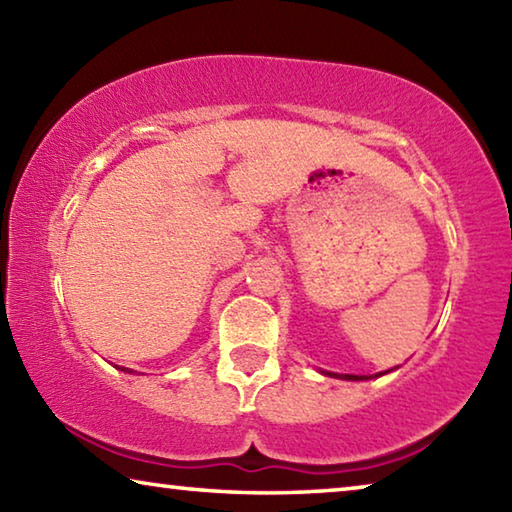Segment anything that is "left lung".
Segmentation results:
<instances>
[{
	"label": "left lung",
	"mask_w": 512,
	"mask_h": 512,
	"mask_svg": "<svg viewBox=\"0 0 512 512\" xmlns=\"http://www.w3.org/2000/svg\"><path fill=\"white\" fill-rule=\"evenodd\" d=\"M323 372V375H327V377H336V379H348V381H363V379H368L366 375H336V372H327V370H320ZM391 372V370H388ZM381 375H386V372H379V375H375V377H381Z\"/></svg>",
	"instance_id": "8db88e82"
}]
</instances>
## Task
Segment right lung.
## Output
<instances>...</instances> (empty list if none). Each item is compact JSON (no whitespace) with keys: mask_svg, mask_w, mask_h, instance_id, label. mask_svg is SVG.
<instances>
[{"mask_svg":"<svg viewBox=\"0 0 512 512\" xmlns=\"http://www.w3.org/2000/svg\"><path fill=\"white\" fill-rule=\"evenodd\" d=\"M119 370H126V372H135V370H131V368H119Z\"/></svg>","mask_w":512,"mask_h":512,"instance_id":"1","label":"right lung"}]
</instances>
